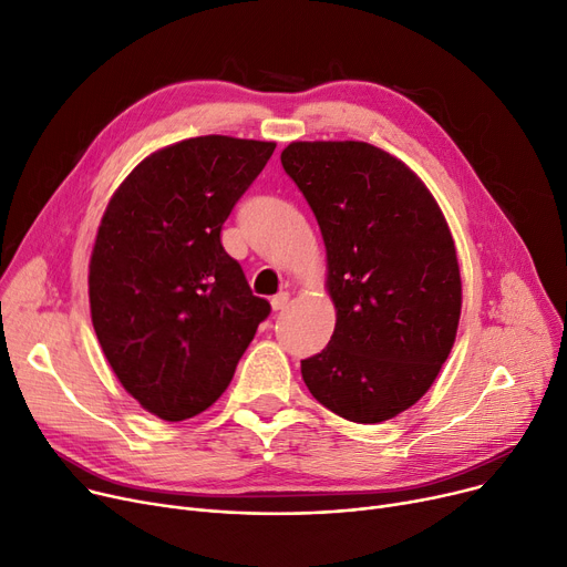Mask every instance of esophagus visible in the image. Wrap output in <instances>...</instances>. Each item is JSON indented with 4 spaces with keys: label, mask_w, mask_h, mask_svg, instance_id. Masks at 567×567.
<instances>
[{
    "label": "esophagus",
    "mask_w": 567,
    "mask_h": 567,
    "mask_svg": "<svg viewBox=\"0 0 567 567\" xmlns=\"http://www.w3.org/2000/svg\"><path fill=\"white\" fill-rule=\"evenodd\" d=\"M287 303H289V291H280V293H276L274 299H271L274 310H285Z\"/></svg>",
    "instance_id": "obj_1"
}]
</instances>
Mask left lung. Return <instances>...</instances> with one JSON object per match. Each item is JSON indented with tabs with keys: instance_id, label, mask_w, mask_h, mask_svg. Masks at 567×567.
<instances>
[{
	"instance_id": "obj_1",
	"label": "left lung",
	"mask_w": 567,
	"mask_h": 567,
	"mask_svg": "<svg viewBox=\"0 0 567 567\" xmlns=\"http://www.w3.org/2000/svg\"><path fill=\"white\" fill-rule=\"evenodd\" d=\"M282 167L319 223L336 331L301 361L312 398L351 423L419 402L455 342L462 280L439 204L368 142H291Z\"/></svg>"
}]
</instances>
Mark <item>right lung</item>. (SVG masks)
Here are the masks:
<instances>
[{"instance_id":"obj_1","label":"right lung","mask_w":567,"mask_h":567,"mask_svg":"<svg viewBox=\"0 0 567 567\" xmlns=\"http://www.w3.org/2000/svg\"><path fill=\"white\" fill-rule=\"evenodd\" d=\"M276 142L204 135L144 158L112 195L89 261V306L124 389L176 423L229 385L271 312L220 229Z\"/></svg>"}]
</instances>
